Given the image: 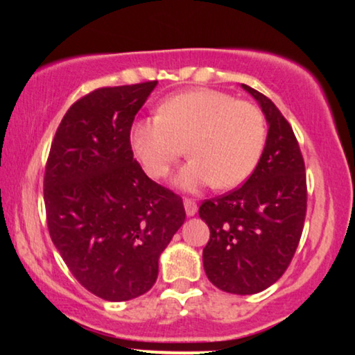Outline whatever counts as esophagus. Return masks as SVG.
<instances>
[{
    "label": "esophagus",
    "instance_id": "1",
    "mask_svg": "<svg viewBox=\"0 0 355 355\" xmlns=\"http://www.w3.org/2000/svg\"><path fill=\"white\" fill-rule=\"evenodd\" d=\"M183 205H185V211H187V215H195L197 214V202L195 200H191V198H185V200H183Z\"/></svg>",
    "mask_w": 355,
    "mask_h": 355
}]
</instances>
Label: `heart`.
Masks as SVG:
<instances>
[{
    "label": "heart",
    "instance_id": "obj_1",
    "mask_svg": "<svg viewBox=\"0 0 355 355\" xmlns=\"http://www.w3.org/2000/svg\"><path fill=\"white\" fill-rule=\"evenodd\" d=\"M266 137V116L257 105L209 88L165 100L158 115L138 118L130 128L133 153L152 178L166 177L187 145L191 158L177 182L189 190L209 183L234 189L245 182Z\"/></svg>",
    "mask_w": 355,
    "mask_h": 355
}]
</instances>
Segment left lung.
Here are the masks:
<instances>
[{
    "label": "left lung",
    "instance_id": "1",
    "mask_svg": "<svg viewBox=\"0 0 355 355\" xmlns=\"http://www.w3.org/2000/svg\"><path fill=\"white\" fill-rule=\"evenodd\" d=\"M243 88L266 113V148L242 187L203 200L198 215L210 229L203 248L209 280L229 294L250 295L275 284L294 259L307 211V180L291 123L270 98Z\"/></svg>",
    "mask_w": 355,
    "mask_h": 355
}]
</instances>
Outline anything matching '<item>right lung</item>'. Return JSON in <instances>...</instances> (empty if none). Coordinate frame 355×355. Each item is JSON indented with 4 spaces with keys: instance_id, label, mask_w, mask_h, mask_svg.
Listing matches in <instances>:
<instances>
[{
    "instance_id": "1",
    "label": "right lung",
    "mask_w": 355,
    "mask_h": 355,
    "mask_svg": "<svg viewBox=\"0 0 355 355\" xmlns=\"http://www.w3.org/2000/svg\"><path fill=\"white\" fill-rule=\"evenodd\" d=\"M157 87H103L64 113L44 166L50 237L88 292L110 302L153 287L158 257L185 222L180 195L145 175L130 128Z\"/></svg>"
}]
</instances>
